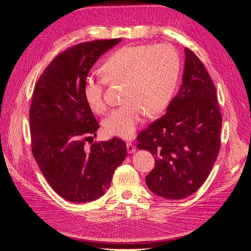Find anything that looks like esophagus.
<instances>
[{"label":"esophagus","instance_id":"esophagus-1","mask_svg":"<svg viewBox=\"0 0 251 251\" xmlns=\"http://www.w3.org/2000/svg\"><path fill=\"white\" fill-rule=\"evenodd\" d=\"M126 149H127V153L128 154H133L136 151V147L132 142H126Z\"/></svg>","mask_w":251,"mask_h":251}]
</instances>
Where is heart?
Masks as SVG:
<instances>
[{"mask_svg":"<svg viewBox=\"0 0 251 251\" xmlns=\"http://www.w3.org/2000/svg\"><path fill=\"white\" fill-rule=\"evenodd\" d=\"M179 69V54L171 45L123 47L104 60L103 77L86 78L83 97L91 110L104 114L108 110L104 97L107 82L125 83L126 103L103 120V126L111 135L131 138L146 113L154 115L169 104Z\"/></svg>","mask_w":251,"mask_h":251,"instance_id":"obj_1","label":"heart"}]
</instances>
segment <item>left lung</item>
<instances>
[{
	"instance_id": "left-lung-1",
	"label": "left lung",
	"mask_w": 251,
	"mask_h": 251,
	"mask_svg": "<svg viewBox=\"0 0 251 251\" xmlns=\"http://www.w3.org/2000/svg\"><path fill=\"white\" fill-rule=\"evenodd\" d=\"M222 115L215 83L199 57L185 48L182 83L166 113L137 135V148L155 158L146 177L155 195L179 200L207 179L221 147Z\"/></svg>"
}]
</instances>
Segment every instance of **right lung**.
Instances as JSON below:
<instances>
[{"instance_id":"right-lung-1","label":"right lung","mask_w":251,"mask_h":251,"mask_svg":"<svg viewBox=\"0 0 251 251\" xmlns=\"http://www.w3.org/2000/svg\"><path fill=\"white\" fill-rule=\"evenodd\" d=\"M120 41L97 40L66 49L34 86L29 110L32 154L53 191L67 201L100 198L126 157V144L118 137L86 146L100 125L83 97V83L96 60Z\"/></svg>"}]
</instances>
